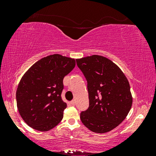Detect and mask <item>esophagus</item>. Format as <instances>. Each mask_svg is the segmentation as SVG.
I'll return each instance as SVG.
<instances>
[{
  "mask_svg": "<svg viewBox=\"0 0 156 156\" xmlns=\"http://www.w3.org/2000/svg\"><path fill=\"white\" fill-rule=\"evenodd\" d=\"M70 105H76V101H72L70 102Z\"/></svg>",
  "mask_w": 156,
  "mask_h": 156,
  "instance_id": "esophagus-1",
  "label": "esophagus"
}]
</instances>
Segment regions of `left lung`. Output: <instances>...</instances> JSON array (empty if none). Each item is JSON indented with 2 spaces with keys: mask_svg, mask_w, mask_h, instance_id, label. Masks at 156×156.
Wrapping results in <instances>:
<instances>
[{
  "mask_svg": "<svg viewBox=\"0 0 156 156\" xmlns=\"http://www.w3.org/2000/svg\"><path fill=\"white\" fill-rule=\"evenodd\" d=\"M87 81L89 105L80 112L83 124L93 132L103 133L117 127L131 108L129 82L111 60L93 55L76 59Z\"/></svg>",
  "mask_w": 156,
  "mask_h": 156,
  "instance_id": "left-lung-1",
  "label": "left lung"
}]
</instances>
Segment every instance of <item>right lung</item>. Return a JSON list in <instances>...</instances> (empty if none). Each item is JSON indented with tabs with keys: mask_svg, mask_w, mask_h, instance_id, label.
Returning a JSON list of instances; mask_svg holds the SVG:
<instances>
[{
	"mask_svg": "<svg viewBox=\"0 0 156 156\" xmlns=\"http://www.w3.org/2000/svg\"><path fill=\"white\" fill-rule=\"evenodd\" d=\"M75 66L73 58L53 54L36 62L23 76L16 92L17 105L32 128L48 131L62 121L67 107L62 99L63 79Z\"/></svg>",
	"mask_w": 156,
	"mask_h": 156,
	"instance_id": "add662e5",
	"label": "right lung"
}]
</instances>
